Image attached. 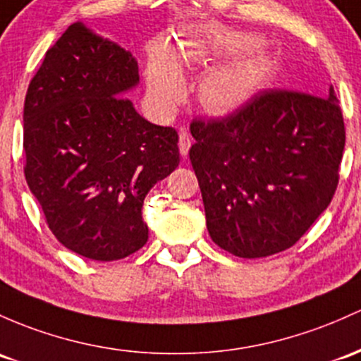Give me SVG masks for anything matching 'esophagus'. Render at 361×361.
Wrapping results in <instances>:
<instances>
[{"label": "esophagus", "mask_w": 361, "mask_h": 361, "mask_svg": "<svg viewBox=\"0 0 361 361\" xmlns=\"http://www.w3.org/2000/svg\"><path fill=\"white\" fill-rule=\"evenodd\" d=\"M191 137H189V134L185 133V130H180L179 134V151L182 157H188L189 153V148H191Z\"/></svg>", "instance_id": "34e87169"}]
</instances>
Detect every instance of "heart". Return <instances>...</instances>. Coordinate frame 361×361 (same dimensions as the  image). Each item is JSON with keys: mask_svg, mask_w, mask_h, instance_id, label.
Returning <instances> with one entry per match:
<instances>
[{"mask_svg": "<svg viewBox=\"0 0 361 361\" xmlns=\"http://www.w3.org/2000/svg\"><path fill=\"white\" fill-rule=\"evenodd\" d=\"M257 46L258 39L250 34L222 27H200L182 42L173 58L165 51L151 58L146 71L151 99L165 110H173L185 96L182 68L207 67L232 58L204 75L197 96L208 114H235L262 91L274 72V60L269 55L250 53Z\"/></svg>", "mask_w": 361, "mask_h": 361, "instance_id": "1", "label": "heart"}]
</instances>
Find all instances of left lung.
I'll list each match as a JSON object with an SVG mask.
<instances>
[{
  "mask_svg": "<svg viewBox=\"0 0 361 361\" xmlns=\"http://www.w3.org/2000/svg\"><path fill=\"white\" fill-rule=\"evenodd\" d=\"M191 134L208 232L235 257L288 250L334 196L346 134L332 86L325 98L265 91Z\"/></svg>",
  "mask_w": 361,
  "mask_h": 361,
  "instance_id": "1",
  "label": "left lung"
}]
</instances>
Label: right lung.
I'll list each match as a JSON object with an SVG mask.
<instances>
[{"instance_id":"1","label":"right lung","mask_w":361,"mask_h":361,"mask_svg":"<svg viewBox=\"0 0 361 361\" xmlns=\"http://www.w3.org/2000/svg\"><path fill=\"white\" fill-rule=\"evenodd\" d=\"M137 60L75 22L46 53L24 104L25 180L65 247L114 262L148 241L142 203L179 165V135L135 111Z\"/></svg>"}]
</instances>
